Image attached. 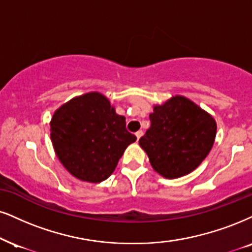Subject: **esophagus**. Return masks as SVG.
I'll return each instance as SVG.
<instances>
[{
    "mask_svg": "<svg viewBox=\"0 0 252 252\" xmlns=\"http://www.w3.org/2000/svg\"><path fill=\"white\" fill-rule=\"evenodd\" d=\"M142 134H144V132H142V131H138V132H136V133H135L136 140H139V139H140L141 136H142Z\"/></svg>",
    "mask_w": 252,
    "mask_h": 252,
    "instance_id": "obj_1",
    "label": "esophagus"
}]
</instances>
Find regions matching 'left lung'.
<instances>
[{
	"instance_id": "obj_1",
	"label": "left lung",
	"mask_w": 252,
	"mask_h": 252,
	"mask_svg": "<svg viewBox=\"0 0 252 252\" xmlns=\"http://www.w3.org/2000/svg\"><path fill=\"white\" fill-rule=\"evenodd\" d=\"M150 120L151 127L139 145L153 169L166 179L181 178L196 169L215 141V119L183 95L154 105Z\"/></svg>"
}]
</instances>
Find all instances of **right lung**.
Instances as JSON below:
<instances>
[{
    "label": "right lung",
    "mask_w": 252,
    "mask_h": 252,
    "mask_svg": "<svg viewBox=\"0 0 252 252\" xmlns=\"http://www.w3.org/2000/svg\"><path fill=\"white\" fill-rule=\"evenodd\" d=\"M55 153L65 169L82 181L99 183L116 169L136 136L99 92L77 95L55 111L50 121Z\"/></svg>",
    "instance_id": "1"
}]
</instances>
